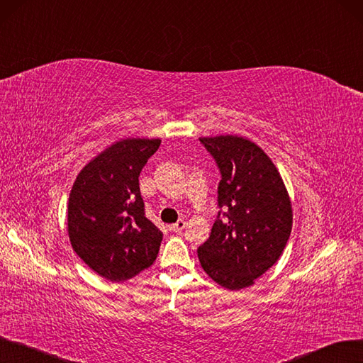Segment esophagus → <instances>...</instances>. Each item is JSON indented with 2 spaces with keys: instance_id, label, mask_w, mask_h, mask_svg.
Wrapping results in <instances>:
<instances>
[{
  "instance_id": "1",
  "label": "esophagus",
  "mask_w": 363,
  "mask_h": 363,
  "mask_svg": "<svg viewBox=\"0 0 363 363\" xmlns=\"http://www.w3.org/2000/svg\"><path fill=\"white\" fill-rule=\"evenodd\" d=\"M186 228V222L184 220H179L177 223H174L169 226L171 232H182Z\"/></svg>"
}]
</instances>
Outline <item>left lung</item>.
Wrapping results in <instances>:
<instances>
[{
	"mask_svg": "<svg viewBox=\"0 0 363 363\" xmlns=\"http://www.w3.org/2000/svg\"><path fill=\"white\" fill-rule=\"evenodd\" d=\"M199 141L222 180L217 187L220 211L198 257L216 283L240 291L281 256L292 230V204L279 169L255 143L238 135Z\"/></svg>",
	"mask_w": 363,
	"mask_h": 363,
	"instance_id": "1",
	"label": "left lung"
}]
</instances>
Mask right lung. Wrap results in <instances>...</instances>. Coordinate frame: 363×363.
I'll use <instances>...</instances> for the list:
<instances>
[{
  "label": "right lung",
  "instance_id": "1",
  "mask_svg": "<svg viewBox=\"0 0 363 363\" xmlns=\"http://www.w3.org/2000/svg\"><path fill=\"white\" fill-rule=\"evenodd\" d=\"M159 138H126L111 144L86 165L68 199L72 249L101 277L123 281L149 268L162 232L144 211L138 177Z\"/></svg>",
  "mask_w": 363,
  "mask_h": 363
}]
</instances>
